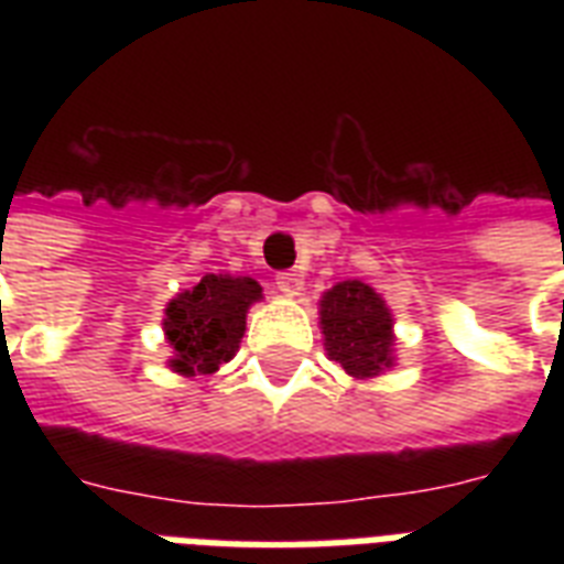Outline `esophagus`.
I'll return each mask as SVG.
<instances>
[{
	"label": "esophagus",
	"mask_w": 564,
	"mask_h": 564,
	"mask_svg": "<svg viewBox=\"0 0 564 564\" xmlns=\"http://www.w3.org/2000/svg\"><path fill=\"white\" fill-rule=\"evenodd\" d=\"M274 283H278V290L286 292V295H299L301 286H304V274L299 272H278L274 274Z\"/></svg>",
	"instance_id": "esophagus-1"
}]
</instances>
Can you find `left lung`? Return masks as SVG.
I'll use <instances>...</instances> for the list:
<instances>
[{
  "instance_id": "obj_1",
  "label": "left lung",
  "mask_w": 564,
  "mask_h": 564,
  "mask_svg": "<svg viewBox=\"0 0 564 564\" xmlns=\"http://www.w3.org/2000/svg\"><path fill=\"white\" fill-rule=\"evenodd\" d=\"M322 334L330 360L351 377H375L392 366V316L369 283L345 281L325 292Z\"/></svg>"
}]
</instances>
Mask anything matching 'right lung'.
Listing matches in <instances>:
<instances>
[{
  "label": "right lung",
  "mask_w": 564,
  "mask_h": 564,
  "mask_svg": "<svg viewBox=\"0 0 564 564\" xmlns=\"http://www.w3.org/2000/svg\"><path fill=\"white\" fill-rule=\"evenodd\" d=\"M257 299L260 283L230 274H207L198 286L172 299L163 322L175 348L172 369L181 375H210L228 362L246 330L248 307Z\"/></svg>",
  "instance_id": "1"
}]
</instances>
